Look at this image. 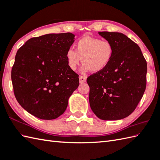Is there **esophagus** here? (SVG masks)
<instances>
[{"label": "esophagus", "mask_w": 160, "mask_h": 160, "mask_svg": "<svg viewBox=\"0 0 160 160\" xmlns=\"http://www.w3.org/2000/svg\"><path fill=\"white\" fill-rule=\"evenodd\" d=\"M79 80H80V83L85 82L86 80H87V77H86V76H80L79 77Z\"/></svg>", "instance_id": "34e87169"}]
</instances>
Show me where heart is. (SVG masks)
Masks as SVG:
<instances>
[{"label": "heart", "mask_w": 160, "mask_h": 160, "mask_svg": "<svg viewBox=\"0 0 160 160\" xmlns=\"http://www.w3.org/2000/svg\"><path fill=\"white\" fill-rule=\"evenodd\" d=\"M113 56V47L109 41L84 36L75 44V50L67 51L65 58L68 67L72 71L76 70L82 61L81 71L86 73L91 69L93 72L102 71L109 64Z\"/></svg>", "instance_id": "b5f03b06"}]
</instances>
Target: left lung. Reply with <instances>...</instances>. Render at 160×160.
<instances>
[{
    "label": "left lung",
    "mask_w": 160,
    "mask_h": 160,
    "mask_svg": "<svg viewBox=\"0 0 160 160\" xmlns=\"http://www.w3.org/2000/svg\"><path fill=\"white\" fill-rule=\"evenodd\" d=\"M98 33L112 44L113 56L104 69L87 78L90 107L101 120H121L134 111L143 96L147 61L140 47L124 33Z\"/></svg>",
    "instance_id": "8db88e82"
}]
</instances>
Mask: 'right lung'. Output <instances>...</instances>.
Wrapping results in <instances>:
<instances>
[{"label":"right lung","instance_id":"obj_1","mask_svg":"<svg viewBox=\"0 0 160 160\" xmlns=\"http://www.w3.org/2000/svg\"><path fill=\"white\" fill-rule=\"evenodd\" d=\"M74 37L62 33L32 38L16 53L12 69L15 97L24 109L41 120L62 115L79 86L78 75L65 58Z\"/></svg>","mask_w":160,"mask_h":160}]
</instances>
